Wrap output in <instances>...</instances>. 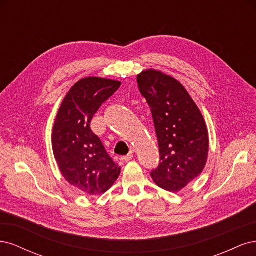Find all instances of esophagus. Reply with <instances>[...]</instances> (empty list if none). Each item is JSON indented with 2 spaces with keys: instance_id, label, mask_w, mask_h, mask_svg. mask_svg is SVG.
Returning a JSON list of instances; mask_svg holds the SVG:
<instances>
[{
  "instance_id": "1",
  "label": "esophagus",
  "mask_w": 256,
  "mask_h": 256,
  "mask_svg": "<svg viewBox=\"0 0 256 256\" xmlns=\"http://www.w3.org/2000/svg\"><path fill=\"white\" fill-rule=\"evenodd\" d=\"M134 158V154L132 152H130V154H128L127 156H124V157H120V160L122 161H124V162H127V161H130L131 159Z\"/></svg>"
}]
</instances>
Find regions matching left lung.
Here are the masks:
<instances>
[{
	"mask_svg": "<svg viewBox=\"0 0 256 256\" xmlns=\"http://www.w3.org/2000/svg\"><path fill=\"white\" fill-rule=\"evenodd\" d=\"M136 81L152 110L159 144L161 162L150 176L160 188L178 192L206 166V122L187 90L171 76L147 69L138 74Z\"/></svg>",
	"mask_w": 256,
	"mask_h": 256,
	"instance_id": "obj_1",
	"label": "left lung"
}]
</instances>
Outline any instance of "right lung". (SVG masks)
Wrapping results in <instances>:
<instances>
[{
    "instance_id": "obj_1",
    "label": "right lung",
    "mask_w": 256,
    "mask_h": 256,
    "mask_svg": "<svg viewBox=\"0 0 256 256\" xmlns=\"http://www.w3.org/2000/svg\"><path fill=\"white\" fill-rule=\"evenodd\" d=\"M120 86L111 79H81L67 92L54 122L52 150L60 171L85 194H102L120 174V166L90 129L92 116Z\"/></svg>"
}]
</instances>
